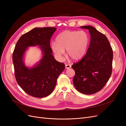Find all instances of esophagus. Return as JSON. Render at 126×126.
Listing matches in <instances>:
<instances>
[{
    "label": "esophagus",
    "instance_id": "esophagus-1",
    "mask_svg": "<svg viewBox=\"0 0 126 126\" xmlns=\"http://www.w3.org/2000/svg\"><path fill=\"white\" fill-rule=\"evenodd\" d=\"M71 66L70 64H67L65 65V68H66V69H69V68H71Z\"/></svg>",
    "mask_w": 126,
    "mask_h": 126
}]
</instances>
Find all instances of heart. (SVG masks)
Returning a JSON list of instances; mask_svg holds the SVG:
<instances>
[{
  "mask_svg": "<svg viewBox=\"0 0 126 126\" xmlns=\"http://www.w3.org/2000/svg\"><path fill=\"white\" fill-rule=\"evenodd\" d=\"M90 43V38L84 31L65 30L57 36L56 43L51 44V49L55 56L62 59L67 50V55L74 60L82 58Z\"/></svg>",
  "mask_w": 126,
  "mask_h": 126,
  "instance_id": "obj_1",
  "label": "heart"
}]
</instances>
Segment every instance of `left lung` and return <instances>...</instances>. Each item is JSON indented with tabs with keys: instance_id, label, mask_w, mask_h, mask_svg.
Masks as SVG:
<instances>
[{
	"instance_id": "8db88e82",
	"label": "left lung",
	"mask_w": 126,
	"mask_h": 126,
	"mask_svg": "<svg viewBox=\"0 0 126 126\" xmlns=\"http://www.w3.org/2000/svg\"><path fill=\"white\" fill-rule=\"evenodd\" d=\"M80 28L89 30L90 43L83 58L71 66L75 71L73 83L79 92L92 94L101 90L111 76L113 51L107 38L94 27Z\"/></svg>"
}]
</instances>
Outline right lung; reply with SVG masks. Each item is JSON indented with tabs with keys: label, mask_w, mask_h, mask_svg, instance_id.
<instances>
[{
	"label": "right lung",
	"mask_w": 126,
	"mask_h": 126,
	"mask_svg": "<svg viewBox=\"0 0 126 126\" xmlns=\"http://www.w3.org/2000/svg\"><path fill=\"white\" fill-rule=\"evenodd\" d=\"M55 27L35 28L21 36L13 54L15 75L18 84L32 97L43 98L54 90L57 79L65 68L64 64L56 60L52 55L50 41ZM39 45L43 52L40 62L29 68L24 63V55L28 47Z\"/></svg>",
	"instance_id": "right-lung-1"
}]
</instances>
